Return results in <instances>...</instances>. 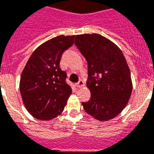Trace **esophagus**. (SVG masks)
I'll use <instances>...</instances> for the list:
<instances>
[{
	"label": "esophagus",
	"mask_w": 154,
	"mask_h": 154,
	"mask_svg": "<svg viewBox=\"0 0 154 154\" xmlns=\"http://www.w3.org/2000/svg\"><path fill=\"white\" fill-rule=\"evenodd\" d=\"M85 85V82L82 81V80H81V81H79V82L77 84V88H82V87L84 86Z\"/></svg>",
	"instance_id": "obj_1"
}]
</instances>
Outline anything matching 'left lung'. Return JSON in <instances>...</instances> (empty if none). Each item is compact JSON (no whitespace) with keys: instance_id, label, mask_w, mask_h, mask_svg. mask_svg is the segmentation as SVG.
<instances>
[{"instance_id":"1","label":"left lung","mask_w":154,"mask_h":154,"mask_svg":"<svg viewBox=\"0 0 154 154\" xmlns=\"http://www.w3.org/2000/svg\"><path fill=\"white\" fill-rule=\"evenodd\" d=\"M75 45L88 63L89 101L85 111L95 119L114 118L129 102L133 90L130 70L122 50L112 41L97 33L77 35Z\"/></svg>"}]
</instances>
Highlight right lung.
<instances>
[{
	"mask_svg": "<svg viewBox=\"0 0 154 154\" xmlns=\"http://www.w3.org/2000/svg\"><path fill=\"white\" fill-rule=\"evenodd\" d=\"M75 35H60L44 42L30 56L20 76V92L26 109L38 120L49 121L64 110L72 94L60 68L64 51L74 42Z\"/></svg>",
	"mask_w": 154,
	"mask_h": 154,
	"instance_id": "right-lung-1",
	"label": "right lung"
}]
</instances>
